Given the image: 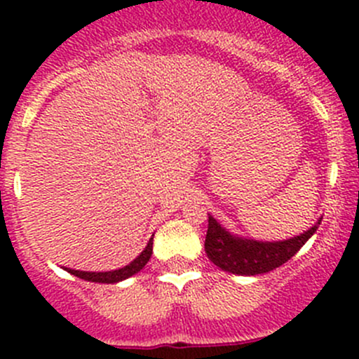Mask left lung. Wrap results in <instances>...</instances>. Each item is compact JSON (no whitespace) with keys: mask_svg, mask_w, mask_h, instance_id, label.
I'll list each match as a JSON object with an SVG mask.
<instances>
[{"mask_svg":"<svg viewBox=\"0 0 359 359\" xmlns=\"http://www.w3.org/2000/svg\"><path fill=\"white\" fill-rule=\"evenodd\" d=\"M321 219L300 236L285 241H257L231 234L212 215H208L205 252L220 269L240 276L269 273L292 259L306 241L316 233Z\"/></svg>","mask_w":359,"mask_h":359,"instance_id":"left-lung-1","label":"left lung"}]
</instances>
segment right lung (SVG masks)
<instances>
[{
  "label": "right lung",
  "instance_id": "1",
  "mask_svg": "<svg viewBox=\"0 0 359 359\" xmlns=\"http://www.w3.org/2000/svg\"><path fill=\"white\" fill-rule=\"evenodd\" d=\"M154 236V234H153ZM151 253H153V238L149 240L147 247L144 248V252L137 257L135 260L128 264V266L121 267V269H116V271H106V273H86V271H74V269H69L66 267L67 273L74 274V276L81 278L85 281H93V283H118V281L126 280V278L133 276V274L139 273L151 259Z\"/></svg>",
  "mask_w": 359,
  "mask_h": 359
}]
</instances>
